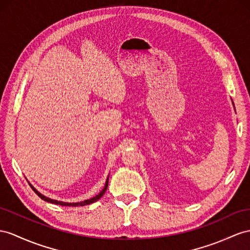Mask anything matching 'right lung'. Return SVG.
<instances>
[{
	"mask_svg": "<svg viewBox=\"0 0 250 250\" xmlns=\"http://www.w3.org/2000/svg\"><path fill=\"white\" fill-rule=\"evenodd\" d=\"M29 184V183H28ZM30 185V187L33 188V190L36 192V193L38 194V196L39 197H41L43 201H45V202H48V203H52V204H56V205H60V206H68V207H76V206H85V205H89V204H92V203H95V202H97L99 198L104 194V192L106 191V189H107V185H108V176H107V178H106V182H105V185H104V189H102L99 193L96 195V196H94V197H92V198H89V200H84V201H82V202H77V203H66V202H61V201H57V200H53V198H49V197H47V196H45V195H43L42 193H40L39 191H38L33 185L31 184H29Z\"/></svg>",
	"mask_w": 250,
	"mask_h": 250,
	"instance_id": "right-lung-1",
	"label": "right lung"
}]
</instances>
